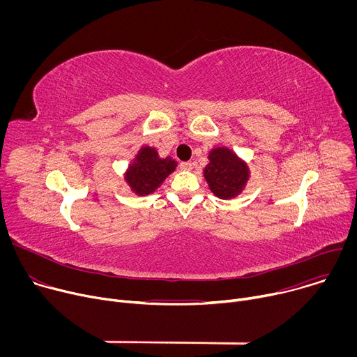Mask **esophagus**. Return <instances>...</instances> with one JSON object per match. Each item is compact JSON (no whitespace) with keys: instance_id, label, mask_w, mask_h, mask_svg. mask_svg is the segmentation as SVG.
Returning <instances> with one entry per match:
<instances>
[{"instance_id":"esophagus-1","label":"esophagus","mask_w":357,"mask_h":357,"mask_svg":"<svg viewBox=\"0 0 357 357\" xmlns=\"http://www.w3.org/2000/svg\"><path fill=\"white\" fill-rule=\"evenodd\" d=\"M179 168H181L182 171H190V169H192V162H189V161L181 162V164H179Z\"/></svg>"}]
</instances>
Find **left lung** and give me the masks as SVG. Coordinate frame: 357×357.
I'll return each mask as SVG.
<instances>
[{
    "label": "left lung",
    "mask_w": 357,
    "mask_h": 357,
    "mask_svg": "<svg viewBox=\"0 0 357 357\" xmlns=\"http://www.w3.org/2000/svg\"><path fill=\"white\" fill-rule=\"evenodd\" d=\"M211 162L205 168V178L212 192L220 199L238 195L248 179V169L231 151L216 148L209 155Z\"/></svg>",
    "instance_id": "left-lung-1"
}]
</instances>
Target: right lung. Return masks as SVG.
<instances>
[{"label":"right lung","instance_id":"right-lung-1","mask_svg":"<svg viewBox=\"0 0 357 357\" xmlns=\"http://www.w3.org/2000/svg\"><path fill=\"white\" fill-rule=\"evenodd\" d=\"M176 162L171 158L160 160L155 149L142 148L135 162L127 172V181L138 195L154 192L164 179L175 169Z\"/></svg>","mask_w":357,"mask_h":357}]
</instances>
